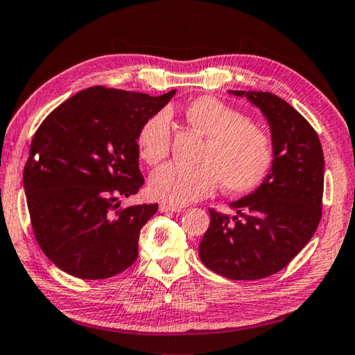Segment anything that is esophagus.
<instances>
[{
	"label": "esophagus",
	"mask_w": 355,
	"mask_h": 355,
	"mask_svg": "<svg viewBox=\"0 0 355 355\" xmlns=\"http://www.w3.org/2000/svg\"><path fill=\"white\" fill-rule=\"evenodd\" d=\"M159 211L161 213H180V211H182V208L166 205V203H163V205H159Z\"/></svg>",
	"instance_id": "1"
}]
</instances>
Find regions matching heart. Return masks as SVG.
<instances>
[{
	"label": "heart",
	"instance_id": "obj_1",
	"mask_svg": "<svg viewBox=\"0 0 355 355\" xmlns=\"http://www.w3.org/2000/svg\"><path fill=\"white\" fill-rule=\"evenodd\" d=\"M186 120L207 137L199 166L166 164L148 182L153 199L183 207L222 188L233 194L257 189L274 166V144L266 131L249 117L216 97H199L186 106ZM172 123L167 111H158L141 125L136 136L139 158L155 166L167 158Z\"/></svg>",
	"mask_w": 355,
	"mask_h": 355
}]
</instances>
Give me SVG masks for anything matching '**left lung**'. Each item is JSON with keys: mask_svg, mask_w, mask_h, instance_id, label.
I'll list each match as a JSON object with an SVG mask.
<instances>
[{"mask_svg": "<svg viewBox=\"0 0 355 355\" xmlns=\"http://www.w3.org/2000/svg\"><path fill=\"white\" fill-rule=\"evenodd\" d=\"M245 97L266 117L274 166L266 180L230 203L228 218L209 209L199 244L202 263L232 280H258L284 269L315 235L321 220L324 155L313 127L285 100L269 92L228 91Z\"/></svg>", "mask_w": 355, "mask_h": 355, "instance_id": "8db88e82", "label": "left lung"}]
</instances>
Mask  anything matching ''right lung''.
I'll list each match as a JSON object with an SVG mask.
<instances>
[{
	"mask_svg": "<svg viewBox=\"0 0 355 355\" xmlns=\"http://www.w3.org/2000/svg\"><path fill=\"white\" fill-rule=\"evenodd\" d=\"M175 95L94 86L48 114L33 137L23 186L34 236L64 272L98 280L137 258L158 203L120 208L144 184L136 136Z\"/></svg>",
	"mask_w": 355,
	"mask_h": 355,
	"instance_id": "obj_1",
	"label": "right lung"
}]
</instances>
